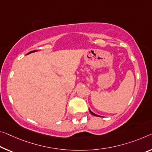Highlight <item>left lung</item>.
Masks as SVG:
<instances>
[{
    "mask_svg": "<svg viewBox=\"0 0 152 152\" xmlns=\"http://www.w3.org/2000/svg\"><path fill=\"white\" fill-rule=\"evenodd\" d=\"M89 112H91V114H93V115H95V116H99V115H97V114H94V113H93V112H91V111L90 110H89Z\"/></svg>",
    "mask_w": 152,
    "mask_h": 152,
    "instance_id": "left-lung-1",
    "label": "left lung"
}]
</instances>
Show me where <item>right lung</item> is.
<instances>
[{"instance_id":"1","label":"right lung","mask_w":152,"mask_h":152,"mask_svg":"<svg viewBox=\"0 0 152 152\" xmlns=\"http://www.w3.org/2000/svg\"><path fill=\"white\" fill-rule=\"evenodd\" d=\"M35 51H37V50H33V51H30V52H29V53H28L27 55H28V54H30V53H32V52H35Z\"/></svg>"}]
</instances>
